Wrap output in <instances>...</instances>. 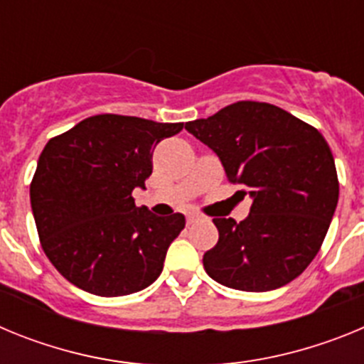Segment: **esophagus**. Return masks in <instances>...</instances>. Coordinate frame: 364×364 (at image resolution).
Here are the masks:
<instances>
[{"label": "esophagus", "instance_id": "1", "mask_svg": "<svg viewBox=\"0 0 364 364\" xmlns=\"http://www.w3.org/2000/svg\"><path fill=\"white\" fill-rule=\"evenodd\" d=\"M200 220V217H198L197 213H189L188 215V224H195V222Z\"/></svg>", "mask_w": 364, "mask_h": 364}]
</instances>
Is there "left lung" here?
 I'll list each match as a JSON object with an SVG mask.
<instances>
[{"mask_svg": "<svg viewBox=\"0 0 364 364\" xmlns=\"http://www.w3.org/2000/svg\"><path fill=\"white\" fill-rule=\"evenodd\" d=\"M186 129L252 198L242 222L213 218L218 242L204 253L205 273L242 291L277 290L299 277L319 252L339 200L323 134L277 105L250 100Z\"/></svg>", "mask_w": 364, "mask_h": 364, "instance_id": "8db88e82", "label": "left lung"}]
</instances>
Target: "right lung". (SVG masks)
<instances>
[{
    "instance_id": "add662e5",
    "label": "right lung",
    "mask_w": 364,
    "mask_h": 364,
    "mask_svg": "<svg viewBox=\"0 0 364 364\" xmlns=\"http://www.w3.org/2000/svg\"><path fill=\"white\" fill-rule=\"evenodd\" d=\"M184 124L96 114L50 138L31 184L45 255L80 290L120 297L153 284L186 217L134 205L146 189L154 146Z\"/></svg>"
}]
</instances>
